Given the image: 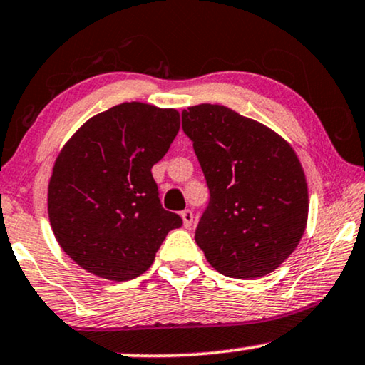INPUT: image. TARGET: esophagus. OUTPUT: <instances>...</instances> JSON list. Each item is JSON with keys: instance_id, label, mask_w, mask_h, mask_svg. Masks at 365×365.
<instances>
[{"instance_id": "34e87169", "label": "esophagus", "mask_w": 365, "mask_h": 365, "mask_svg": "<svg viewBox=\"0 0 365 365\" xmlns=\"http://www.w3.org/2000/svg\"><path fill=\"white\" fill-rule=\"evenodd\" d=\"M180 217H182L183 220V227L185 228H190L192 223H193V212L192 210H183L180 213Z\"/></svg>"}]
</instances>
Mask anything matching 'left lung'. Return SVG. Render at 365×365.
Wrapping results in <instances>:
<instances>
[{
	"label": "left lung",
	"instance_id": "left-lung-1",
	"mask_svg": "<svg viewBox=\"0 0 365 365\" xmlns=\"http://www.w3.org/2000/svg\"><path fill=\"white\" fill-rule=\"evenodd\" d=\"M182 128L210 190L195 232L207 262L233 279L274 272L307 227L309 192L297 153L269 126L223 105L188 106Z\"/></svg>",
	"mask_w": 365,
	"mask_h": 365
}]
</instances>
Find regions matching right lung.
<instances>
[{
	"mask_svg": "<svg viewBox=\"0 0 365 365\" xmlns=\"http://www.w3.org/2000/svg\"><path fill=\"white\" fill-rule=\"evenodd\" d=\"M178 130L175 108L126 101L91 116L58 153L48 217L56 242L81 269L132 280L150 269L167 233L182 225L160 203L152 175Z\"/></svg>",
	"mask_w": 365,
	"mask_h": 365,
	"instance_id": "right-lung-1",
	"label": "right lung"
}]
</instances>
